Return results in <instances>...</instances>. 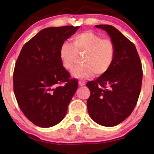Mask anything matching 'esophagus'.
Masks as SVG:
<instances>
[{"label":"esophagus","mask_w":154,"mask_h":154,"mask_svg":"<svg viewBox=\"0 0 154 154\" xmlns=\"http://www.w3.org/2000/svg\"><path fill=\"white\" fill-rule=\"evenodd\" d=\"M79 85H81V86H83V85H85V83L84 82H79Z\"/></svg>","instance_id":"1"}]
</instances>
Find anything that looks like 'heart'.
I'll list each match as a JSON object with an SVG mask.
<instances>
[{"mask_svg": "<svg viewBox=\"0 0 154 154\" xmlns=\"http://www.w3.org/2000/svg\"><path fill=\"white\" fill-rule=\"evenodd\" d=\"M71 43L64 42L60 49V58L65 69H72L77 55H83L82 66L75 67L72 76L80 79H88L94 75L106 73L113 64L116 47L110 38H103L91 31L80 33L72 38Z\"/></svg>", "mask_w": 154, "mask_h": 154, "instance_id": "obj_1", "label": "heart"}]
</instances>
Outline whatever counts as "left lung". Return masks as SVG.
<instances>
[{"mask_svg":"<svg viewBox=\"0 0 154 154\" xmlns=\"http://www.w3.org/2000/svg\"><path fill=\"white\" fill-rule=\"evenodd\" d=\"M105 30L116 47V55L109 71L87 83L90 96L88 111L94 121L114 126L125 120L136 106L141 90L143 70L136 47L111 25H96Z\"/></svg>","mask_w":154,"mask_h":154,"instance_id":"left-lung-1","label":"left lung"}]
</instances>
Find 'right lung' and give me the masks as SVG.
Returning <instances> with one entry per match:
<instances>
[{
	"instance_id": "1",
	"label": "right lung",
	"mask_w": 154,
	"mask_h": 154,
	"mask_svg": "<svg viewBox=\"0 0 154 154\" xmlns=\"http://www.w3.org/2000/svg\"><path fill=\"white\" fill-rule=\"evenodd\" d=\"M80 26L41 30L24 44L14 71V91L20 108L36 126L49 128L64 119L78 82L62 66L60 49Z\"/></svg>"
}]
</instances>
